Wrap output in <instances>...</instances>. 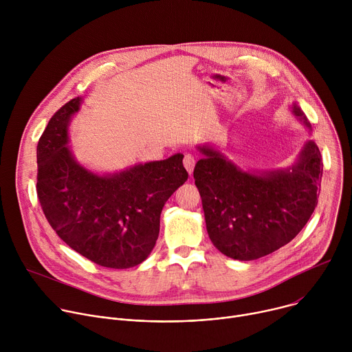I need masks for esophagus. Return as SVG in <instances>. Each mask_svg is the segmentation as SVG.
Masks as SVG:
<instances>
[{
  "label": "esophagus",
  "instance_id": "34e87169",
  "mask_svg": "<svg viewBox=\"0 0 352 352\" xmlns=\"http://www.w3.org/2000/svg\"><path fill=\"white\" fill-rule=\"evenodd\" d=\"M195 164H196V156L190 155V153H186L185 157H184V167L186 168V171L189 174H192V171L195 168Z\"/></svg>",
  "mask_w": 352,
  "mask_h": 352
}]
</instances>
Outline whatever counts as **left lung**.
<instances>
[{
	"label": "left lung",
	"instance_id": "left-lung-1",
	"mask_svg": "<svg viewBox=\"0 0 352 352\" xmlns=\"http://www.w3.org/2000/svg\"><path fill=\"white\" fill-rule=\"evenodd\" d=\"M295 116L311 128L294 104ZM193 170L202 197L208 234L220 252L236 261L266 256L292 241L311 219L320 190L322 156L309 140L299 160L287 170L242 171L212 147Z\"/></svg>",
	"mask_w": 352,
	"mask_h": 352
}]
</instances>
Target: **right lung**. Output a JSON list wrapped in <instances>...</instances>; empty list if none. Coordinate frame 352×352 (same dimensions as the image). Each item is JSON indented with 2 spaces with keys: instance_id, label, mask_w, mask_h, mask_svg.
<instances>
[{
  "instance_id": "1",
  "label": "right lung",
  "mask_w": 352,
  "mask_h": 352,
  "mask_svg": "<svg viewBox=\"0 0 352 352\" xmlns=\"http://www.w3.org/2000/svg\"><path fill=\"white\" fill-rule=\"evenodd\" d=\"M80 97L48 121L37 144V197L50 226L98 266L128 269L152 252L168 197L188 179L184 155L97 175L72 156L68 125Z\"/></svg>"
}]
</instances>
